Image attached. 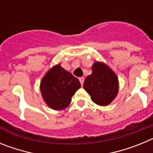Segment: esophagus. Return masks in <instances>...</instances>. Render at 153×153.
Returning <instances> with one entry per match:
<instances>
[{
  "label": "esophagus",
  "instance_id": "esophagus-1",
  "mask_svg": "<svg viewBox=\"0 0 153 153\" xmlns=\"http://www.w3.org/2000/svg\"><path fill=\"white\" fill-rule=\"evenodd\" d=\"M79 82H80L81 85L83 86V82H84V77H83V76H82V77H79Z\"/></svg>",
  "mask_w": 153,
  "mask_h": 153
}]
</instances>
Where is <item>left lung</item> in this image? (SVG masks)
<instances>
[{"label":"left lung","mask_w":153,"mask_h":153,"mask_svg":"<svg viewBox=\"0 0 153 153\" xmlns=\"http://www.w3.org/2000/svg\"><path fill=\"white\" fill-rule=\"evenodd\" d=\"M118 86L117 75L106 64L99 62L93 63L92 74L86 76L83 83L93 102L100 106H107L114 100Z\"/></svg>","instance_id":"8db88e82"}]
</instances>
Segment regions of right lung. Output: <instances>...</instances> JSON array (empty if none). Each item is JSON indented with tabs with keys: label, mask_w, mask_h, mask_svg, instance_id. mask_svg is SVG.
Returning <instances> with one entry per match:
<instances>
[{
	"label": "right lung",
	"mask_w": 153,
	"mask_h": 153,
	"mask_svg": "<svg viewBox=\"0 0 153 153\" xmlns=\"http://www.w3.org/2000/svg\"><path fill=\"white\" fill-rule=\"evenodd\" d=\"M81 86L79 79L60 67L54 66L46 74L40 83V91L46 103L53 109H63Z\"/></svg>",
	"instance_id": "add662e5"
}]
</instances>
